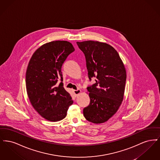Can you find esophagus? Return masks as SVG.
<instances>
[{"label": "esophagus", "mask_w": 160, "mask_h": 160, "mask_svg": "<svg viewBox=\"0 0 160 160\" xmlns=\"http://www.w3.org/2000/svg\"><path fill=\"white\" fill-rule=\"evenodd\" d=\"M74 95H75V96L77 97L80 92H81V90H80V89H77V90H74Z\"/></svg>", "instance_id": "34e87169"}]
</instances>
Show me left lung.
<instances>
[{"label": "left lung", "mask_w": 160, "mask_h": 160, "mask_svg": "<svg viewBox=\"0 0 160 160\" xmlns=\"http://www.w3.org/2000/svg\"><path fill=\"white\" fill-rule=\"evenodd\" d=\"M83 52L90 81L87 87L90 103L84 107L83 115L89 122H106L118 111L122 103L127 79L126 71L120 56L113 47L98 41L77 42Z\"/></svg>", "instance_id": "8db88e82"}]
</instances>
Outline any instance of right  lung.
<instances>
[{
  "label": "right lung",
  "mask_w": 160,
  "mask_h": 160,
  "mask_svg": "<svg viewBox=\"0 0 160 160\" xmlns=\"http://www.w3.org/2000/svg\"><path fill=\"white\" fill-rule=\"evenodd\" d=\"M74 50L68 41H52L38 48L29 61L26 73L28 95L35 110L47 121L56 122L65 118L73 103L63 86L61 69Z\"/></svg>",
  "instance_id": "obj_1"
}]
</instances>
